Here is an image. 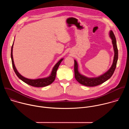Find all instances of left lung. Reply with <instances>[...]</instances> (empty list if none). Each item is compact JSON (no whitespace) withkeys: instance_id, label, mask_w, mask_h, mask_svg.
<instances>
[{"instance_id":"obj_1","label":"left lung","mask_w":129,"mask_h":129,"mask_svg":"<svg viewBox=\"0 0 129 129\" xmlns=\"http://www.w3.org/2000/svg\"><path fill=\"white\" fill-rule=\"evenodd\" d=\"M110 37L112 39L113 49L114 51V56L113 64L110 68L104 74L96 78H87L80 74L78 71V65L76 60H75V77L76 80L81 84L88 87H94L101 85L107 81L112 77L115 70L118 60V49L116 44V40L115 35L112 30L110 31Z\"/></svg>"}]
</instances>
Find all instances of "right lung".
I'll return each instance as SVG.
<instances>
[{
    "mask_svg": "<svg viewBox=\"0 0 129 129\" xmlns=\"http://www.w3.org/2000/svg\"><path fill=\"white\" fill-rule=\"evenodd\" d=\"M13 45H14V42L13 43L12 48H11V59H12V66L13 69L16 73V75L19 78L20 80H21L24 83H26L28 85H29L33 87H45L47 86L50 84H51L55 80V78H56V73L57 69L61 63V62L63 61V59H61L56 65H54L53 67L51 73L50 75L45 78H42V79H35V80H31V79H27L26 78H24L22 76H21L20 73L18 72L17 69L15 67L14 62L13 61Z\"/></svg>",
    "mask_w": 129,
    "mask_h": 129,
    "instance_id": "right-lung-1",
    "label": "right lung"
}]
</instances>
